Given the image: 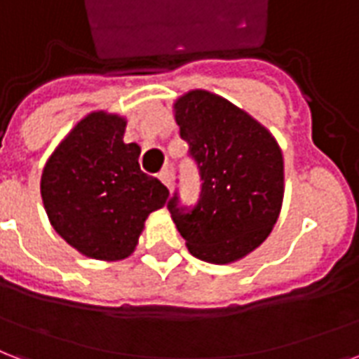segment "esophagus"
Wrapping results in <instances>:
<instances>
[{"label":"esophagus","instance_id":"obj_1","mask_svg":"<svg viewBox=\"0 0 359 359\" xmlns=\"http://www.w3.org/2000/svg\"><path fill=\"white\" fill-rule=\"evenodd\" d=\"M159 180L165 183L168 189L172 187V172H170V168H168V166H165V168L159 172Z\"/></svg>","mask_w":359,"mask_h":359}]
</instances>
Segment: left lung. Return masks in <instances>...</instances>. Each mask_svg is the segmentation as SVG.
I'll use <instances>...</instances> for the list:
<instances>
[{
  "label": "left lung",
  "instance_id": "left-lung-1",
  "mask_svg": "<svg viewBox=\"0 0 359 359\" xmlns=\"http://www.w3.org/2000/svg\"><path fill=\"white\" fill-rule=\"evenodd\" d=\"M174 110L202 187L193 208L172 194V219L193 257L211 264L240 260L279 217L285 193L279 144L257 119L210 91H189Z\"/></svg>",
  "mask_w": 359,
  "mask_h": 359
}]
</instances>
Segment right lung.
<instances>
[{"label": "right lung", "instance_id": "right-lung-1", "mask_svg": "<svg viewBox=\"0 0 359 359\" xmlns=\"http://www.w3.org/2000/svg\"><path fill=\"white\" fill-rule=\"evenodd\" d=\"M123 133V118L91 112L50 155L41 177L54 230L95 260L129 257L144 221L168 198V189L140 170V148L125 144Z\"/></svg>", "mask_w": 359, "mask_h": 359}]
</instances>
